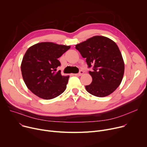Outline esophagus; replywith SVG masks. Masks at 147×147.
<instances>
[{
  "instance_id": "1",
  "label": "esophagus",
  "mask_w": 147,
  "mask_h": 147,
  "mask_svg": "<svg viewBox=\"0 0 147 147\" xmlns=\"http://www.w3.org/2000/svg\"><path fill=\"white\" fill-rule=\"evenodd\" d=\"M83 74V71H80V72L79 73L77 74H74V76H80Z\"/></svg>"
}]
</instances>
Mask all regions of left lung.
<instances>
[{
	"label": "left lung",
	"mask_w": 147,
	"mask_h": 147,
	"mask_svg": "<svg viewBox=\"0 0 147 147\" xmlns=\"http://www.w3.org/2000/svg\"><path fill=\"white\" fill-rule=\"evenodd\" d=\"M76 48L91 67L90 84L86 86L87 92L103 97L112 93L120 85L125 65L122 54L116 44L109 38L94 36L76 45Z\"/></svg>",
	"instance_id": "left-lung-1"
}]
</instances>
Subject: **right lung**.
I'll return each mask as SVG.
<instances>
[{
    "label": "right lung",
    "instance_id": "add662e5",
    "mask_svg": "<svg viewBox=\"0 0 147 147\" xmlns=\"http://www.w3.org/2000/svg\"><path fill=\"white\" fill-rule=\"evenodd\" d=\"M70 46L43 42L29 47L22 61L21 68L24 81L28 89L40 98L49 100L63 93L69 76H62L57 68L58 60Z\"/></svg>",
    "mask_w": 147,
    "mask_h": 147
}]
</instances>
